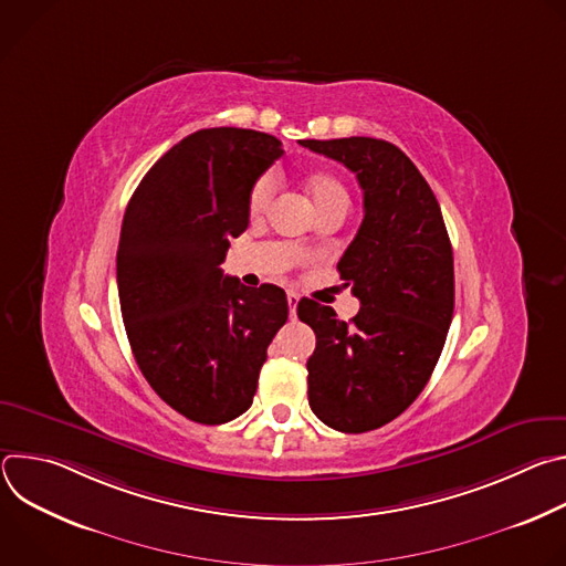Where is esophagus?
Returning a JSON list of instances; mask_svg holds the SVG:
<instances>
[{"label": "esophagus", "mask_w": 566, "mask_h": 566, "mask_svg": "<svg viewBox=\"0 0 566 566\" xmlns=\"http://www.w3.org/2000/svg\"><path fill=\"white\" fill-rule=\"evenodd\" d=\"M286 302H289V313H291V317H295V308H297L300 295H297L295 291H289V293H286Z\"/></svg>", "instance_id": "esophagus-1"}]
</instances>
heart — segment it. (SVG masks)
I'll use <instances>...</instances> for the list:
<instances>
[{"mask_svg":"<svg viewBox=\"0 0 566 566\" xmlns=\"http://www.w3.org/2000/svg\"><path fill=\"white\" fill-rule=\"evenodd\" d=\"M306 190H308V197L315 206V210L325 208V206H334V203H349V195L343 186V181L329 172H315L306 179ZM275 195V179L273 175H262L255 186L251 188V195H249V210L251 214H262L271 199Z\"/></svg>","mask_w":566,"mask_h":566,"instance_id":"obj_1","label":"heart"}]
</instances>
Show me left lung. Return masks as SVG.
Returning a JSON list of instances; mask_svg holds the SVG:
<instances>
[{
	"instance_id": "obj_1",
	"label": "left lung",
	"mask_w": 566,
	"mask_h": 566,
	"mask_svg": "<svg viewBox=\"0 0 566 566\" xmlns=\"http://www.w3.org/2000/svg\"><path fill=\"white\" fill-rule=\"evenodd\" d=\"M349 168L365 217L338 262L360 311L340 319L308 297L297 317L315 332L308 406L338 432L376 430L406 412L430 380L454 311V264L434 192L396 145L367 138L300 140Z\"/></svg>"
}]
</instances>
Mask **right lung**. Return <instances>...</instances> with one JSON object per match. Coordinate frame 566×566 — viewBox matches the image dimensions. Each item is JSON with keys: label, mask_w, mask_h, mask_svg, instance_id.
I'll return each mask as SVG.
<instances>
[{"label": "right lung", "mask_w": 566, "mask_h": 566, "mask_svg": "<svg viewBox=\"0 0 566 566\" xmlns=\"http://www.w3.org/2000/svg\"><path fill=\"white\" fill-rule=\"evenodd\" d=\"M284 154L264 132L199 129L160 156L132 195L116 280L134 358L172 410L219 426L253 406L266 349L289 317L275 284L221 271L249 228V195Z\"/></svg>", "instance_id": "right-lung-1"}]
</instances>
